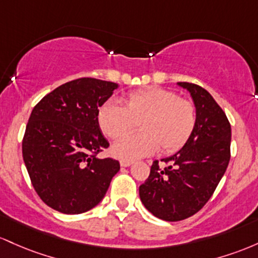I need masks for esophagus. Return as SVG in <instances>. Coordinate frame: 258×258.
Instances as JSON below:
<instances>
[{
    "label": "esophagus",
    "instance_id": "esophagus-1",
    "mask_svg": "<svg viewBox=\"0 0 258 258\" xmlns=\"http://www.w3.org/2000/svg\"><path fill=\"white\" fill-rule=\"evenodd\" d=\"M133 164V161H125V160H121L120 161V166L121 167H129Z\"/></svg>",
    "mask_w": 258,
    "mask_h": 258
}]
</instances>
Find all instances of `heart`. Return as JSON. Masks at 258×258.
<instances>
[{
    "mask_svg": "<svg viewBox=\"0 0 258 258\" xmlns=\"http://www.w3.org/2000/svg\"><path fill=\"white\" fill-rule=\"evenodd\" d=\"M97 123L111 139H119L140 123L143 133L129 135L112 147L117 158L133 161L162 151L172 153L186 144L196 125V108L176 92L151 86L129 94L125 106L109 100L100 106Z\"/></svg>",
    "mask_w": 258,
    "mask_h": 258,
    "instance_id": "obj_1",
    "label": "heart"
}]
</instances>
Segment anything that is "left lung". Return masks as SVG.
I'll return each instance as SVG.
<instances>
[{"label": "left lung", "mask_w": 258, "mask_h": 258, "mask_svg": "<svg viewBox=\"0 0 258 258\" xmlns=\"http://www.w3.org/2000/svg\"><path fill=\"white\" fill-rule=\"evenodd\" d=\"M190 92L196 125L186 144L169 157L167 167L155 161L149 178L139 187L149 212L167 222H178L199 212L215 192L230 160L231 128L223 109L207 90L178 83Z\"/></svg>", "instance_id": "8db88e82"}]
</instances>
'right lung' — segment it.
Returning <instances> with one entry per match:
<instances>
[{
  "mask_svg": "<svg viewBox=\"0 0 258 258\" xmlns=\"http://www.w3.org/2000/svg\"><path fill=\"white\" fill-rule=\"evenodd\" d=\"M118 84L80 78L54 89L34 107L23 139V160L34 189L47 206L79 215L105 198L120 169L96 155L109 146L97 123L98 107Z\"/></svg>",
  "mask_w": 258,
  "mask_h": 258,
  "instance_id": "add662e5",
  "label": "right lung"
}]
</instances>
